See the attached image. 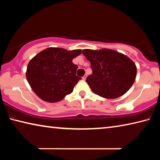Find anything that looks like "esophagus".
Here are the masks:
<instances>
[{
	"label": "esophagus",
	"instance_id": "obj_1",
	"mask_svg": "<svg viewBox=\"0 0 160 160\" xmlns=\"http://www.w3.org/2000/svg\"><path fill=\"white\" fill-rule=\"evenodd\" d=\"M86 78H87V74H86V75H85L84 76H83V77H82V80H85V79H86Z\"/></svg>",
	"mask_w": 160,
	"mask_h": 160
}]
</instances>
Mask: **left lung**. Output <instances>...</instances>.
I'll return each mask as SVG.
<instances>
[{"mask_svg":"<svg viewBox=\"0 0 160 160\" xmlns=\"http://www.w3.org/2000/svg\"><path fill=\"white\" fill-rule=\"evenodd\" d=\"M82 54L90 62L92 74L86 82L94 93L105 98H117L133 85L137 68L126 55L108 49H85Z\"/></svg>","mask_w":160,"mask_h":160,"instance_id":"obj_1","label":"left lung"}]
</instances>
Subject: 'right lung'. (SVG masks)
<instances>
[{"label":"right lung","mask_w":160,"mask_h":160,"mask_svg":"<svg viewBox=\"0 0 160 160\" xmlns=\"http://www.w3.org/2000/svg\"><path fill=\"white\" fill-rule=\"evenodd\" d=\"M81 52V50L48 48L35 55L26 72L28 82L35 93L46 102H55L72 92L81 80L76 75L78 65L72 59Z\"/></svg>","instance_id":"add662e5"}]
</instances>
